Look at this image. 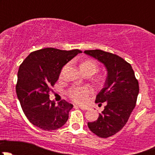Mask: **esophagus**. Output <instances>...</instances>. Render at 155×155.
<instances>
[{
	"label": "esophagus",
	"instance_id": "1",
	"mask_svg": "<svg viewBox=\"0 0 155 155\" xmlns=\"http://www.w3.org/2000/svg\"><path fill=\"white\" fill-rule=\"evenodd\" d=\"M74 107H76V106H74ZM78 107H79V109H82V110H85V111H86V110H88V109H89V108H88V107H82V106H78Z\"/></svg>",
	"mask_w": 155,
	"mask_h": 155
}]
</instances>
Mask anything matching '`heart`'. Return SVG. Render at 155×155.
<instances>
[{
  "label": "heart",
  "mask_w": 155,
  "mask_h": 155,
  "mask_svg": "<svg viewBox=\"0 0 155 155\" xmlns=\"http://www.w3.org/2000/svg\"><path fill=\"white\" fill-rule=\"evenodd\" d=\"M80 69L84 74L94 75L98 70V65L95 61L86 59L80 64ZM99 83L103 82L102 78L97 79ZM68 97L73 102L79 104H84L87 102L89 97L92 94V89L87 86H73L67 91Z\"/></svg>",
  "instance_id": "heart-1"
}]
</instances>
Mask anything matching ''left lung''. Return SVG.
<instances>
[{"label":"left lung","instance_id":"obj_1","mask_svg":"<svg viewBox=\"0 0 155 155\" xmlns=\"http://www.w3.org/2000/svg\"><path fill=\"white\" fill-rule=\"evenodd\" d=\"M84 52L104 64L107 70L105 86L96 97L95 102L105 103L97 120L88 122L92 133L107 138L121 130L136 107L140 87L132 67L122 58L103 50H85Z\"/></svg>","mask_w":155,"mask_h":155}]
</instances>
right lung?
Returning <instances> with one entry per match:
<instances>
[{
	"instance_id": "right-lung-1",
	"label": "right lung",
	"mask_w": 155,
	"mask_h": 155,
	"mask_svg": "<svg viewBox=\"0 0 155 155\" xmlns=\"http://www.w3.org/2000/svg\"><path fill=\"white\" fill-rule=\"evenodd\" d=\"M81 52L45 48L31 52L21 64L15 91L25 115L34 126L54 130L67 122L73 105L64 100L55 105L49 100V93L62 68Z\"/></svg>"
}]
</instances>
